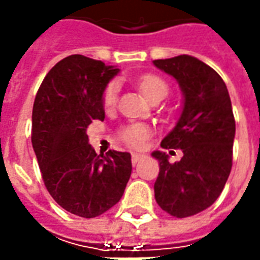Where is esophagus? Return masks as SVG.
I'll use <instances>...</instances> for the list:
<instances>
[{
    "mask_svg": "<svg viewBox=\"0 0 260 260\" xmlns=\"http://www.w3.org/2000/svg\"><path fill=\"white\" fill-rule=\"evenodd\" d=\"M142 157H143V155H140V153H133V155H132V164H133V165H136V164H137V162H139Z\"/></svg>",
    "mask_w": 260,
    "mask_h": 260,
    "instance_id": "esophagus-1",
    "label": "esophagus"
}]
</instances>
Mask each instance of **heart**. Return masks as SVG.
<instances>
[{
    "label": "heart",
    "instance_id": "heart-1",
    "mask_svg": "<svg viewBox=\"0 0 260 260\" xmlns=\"http://www.w3.org/2000/svg\"><path fill=\"white\" fill-rule=\"evenodd\" d=\"M137 84H139L140 91L143 92V95L149 101H152L153 98L160 96V95L166 96V94H168V85H166L165 81L159 76H142ZM118 91H120V85L117 81H113L107 85V88L104 89V94H103V104H104L105 108L114 107L115 103H117V98H118ZM149 136H150V128L145 124H132L121 130L123 142L128 146H132V147H140Z\"/></svg>",
    "mask_w": 260,
    "mask_h": 260
}]
</instances>
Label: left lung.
Instances as JSON below:
<instances>
[{
	"label": "left lung",
	"instance_id": "left-lung-1",
	"mask_svg": "<svg viewBox=\"0 0 260 260\" xmlns=\"http://www.w3.org/2000/svg\"><path fill=\"white\" fill-rule=\"evenodd\" d=\"M153 65L174 76L184 95L176 125L160 143L184 156L169 164L165 152L152 153L159 160L155 198L168 214L184 218L214 204L227 182L236 133L232 101L221 76L194 56L157 59Z\"/></svg>",
	"mask_w": 260,
	"mask_h": 260
}]
</instances>
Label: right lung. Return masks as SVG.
I'll use <instances>...</instances> for the list:
<instances>
[{
  "label": "right lung",
  "mask_w": 260,
  "mask_h": 260,
  "mask_svg": "<svg viewBox=\"0 0 260 260\" xmlns=\"http://www.w3.org/2000/svg\"><path fill=\"white\" fill-rule=\"evenodd\" d=\"M118 72L101 60L71 55L49 71L36 94L31 143L43 182L62 208L84 218L114 207L132 175L130 153L96 155L86 135L94 120H104L103 94Z\"/></svg>",
  "instance_id": "right-lung-1"
}]
</instances>
